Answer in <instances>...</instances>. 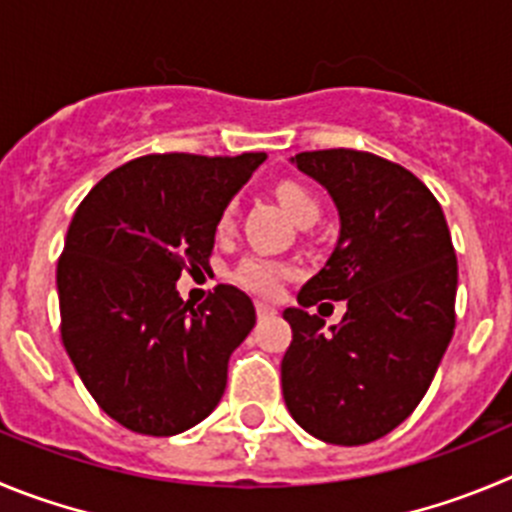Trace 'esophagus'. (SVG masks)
I'll return each instance as SVG.
<instances>
[{"label": "esophagus", "instance_id": "esophagus-1", "mask_svg": "<svg viewBox=\"0 0 512 512\" xmlns=\"http://www.w3.org/2000/svg\"><path fill=\"white\" fill-rule=\"evenodd\" d=\"M275 306H267V303H257V316L260 319H267V316H275Z\"/></svg>", "mask_w": 512, "mask_h": 512}]
</instances>
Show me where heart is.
Masks as SVG:
<instances>
[{
    "label": "heart",
    "mask_w": 512,
    "mask_h": 512,
    "mask_svg": "<svg viewBox=\"0 0 512 512\" xmlns=\"http://www.w3.org/2000/svg\"><path fill=\"white\" fill-rule=\"evenodd\" d=\"M275 196H278L280 206L285 209V214L293 219L296 224L301 222H316L319 219V199L308 191L306 186L296 181H283L275 186ZM234 222V204H229L227 209L219 216V229L227 232ZM296 275V267L290 262L275 260V257L265 255H247L237 262V267L232 270V280L245 288L247 293H255L260 298H275L283 290V285Z\"/></svg>",
    "instance_id": "heart-1"
}]
</instances>
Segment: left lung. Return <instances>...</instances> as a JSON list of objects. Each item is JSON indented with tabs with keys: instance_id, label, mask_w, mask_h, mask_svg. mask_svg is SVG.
I'll list each match as a JSON object with an SVG mask.
<instances>
[{
	"instance_id": "obj_1",
	"label": "left lung",
	"mask_w": 512,
	"mask_h": 512,
	"mask_svg": "<svg viewBox=\"0 0 512 512\" xmlns=\"http://www.w3.org/2000/svg\"><path fill=\"white\" fill-rule=\"evenodd\" d=\"M290 163L329 191L342 229L298 308L283 311V398L316 439L370 444L416 411L439 370L457 324V255L439 201L403 165L344 147ZM319 300L348 301L329 332L305 311Z\"/></svg>"
}]
</instances>
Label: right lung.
<instances>
[{
    "label": "right lung",
    "instance_id": "right-lung-1",
    "mask_svg": "<svg viewBox=\"0 0 512 512\" xmlns=\"http://www.w3.org/2000/svg\"><path fill=\"white\" fill-rule=\"evenodd\" d=\"M265 158L145 155L73 214L58 260L63 347L101 411L135 434L176 436L222 400L255 306L216 285L193 308L176 280L209 267L219 216Z\"/></svg>",
    "mask_w": 512,
    "mask_h": 512
}]
</instances>
